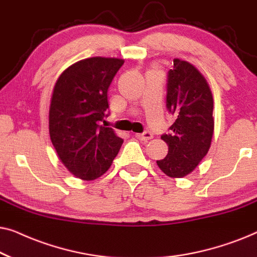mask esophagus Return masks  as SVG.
I'll use <instances>...</instances> for the list:
<instances>
[{
	"label": "esophagus",
	"instance_id": "34e87169",
	"mask_svg": "<svg viewBox=\"0 0 257 257\" xmlns=\"http://www.w3.org/2000/svg\"><path fill=\"white\" fill-rule=\"evenodd\" d=\"M136 136L138 137L140 140H144V142H147V140H150V139L153 138V135L151 132H149V131L143 132V133H137Z\"/></svg>",
	"mask_w": 257,
	"mask_h": 257
}]
</instances>
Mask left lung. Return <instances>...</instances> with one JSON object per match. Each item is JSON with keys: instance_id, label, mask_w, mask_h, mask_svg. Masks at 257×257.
Instances as JSON below:
<instances>
[{"instance_id": "8db88e82", "label": "left lung", "mask_w": 257, "mask_h": 257, "mask_svg": "<svg viewBox=\"0 0 257 257\" xmlns=\"http://www.w3.org/2000/svg\"><path fill=\"white\" fill-rule=\"evenodd\" d=\"M166 106L177 119L171 133L161 136L168 153L157 164L168 177L182 178L194 171L208 153L214 132L212 91L191 63L173 61V69L167 75Z\"/></svg>"}]
</instances>
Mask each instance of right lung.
<instances>
[{"mask_svg": "<svg viewBox=\"0 0 257 257\" xmlns=\"http://www.w3.org/2000/svg\"><path fill=\"white\" fill-rule=\"evenodd\" d=\"M122 64L118 58L83 59L55 84L49 110L51 143L65 167L83 180L103 175L124 142L101 125L108 115V86Z\"/></svg>", "mask_w": 257, "mask_h": 257, "instance_id": "1", "label": "right lung"}]
</instances>
